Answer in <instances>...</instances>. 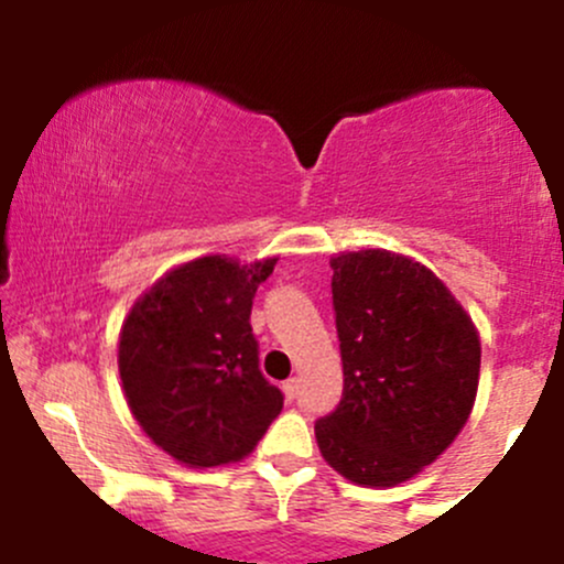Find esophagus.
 <instances>
[{
	"mask_svg": "<svg viewBox=\"0 0 564 564\" xmlns=\"http://www.w3.org/2000/svg\"><path fill=\"white\" fill-rule=\"evenodd\" d=\"M296 392H300V381H296V379H286V381H283V394H286L289 403L296 398Z\"/></svg>",
	"mask_w": 564,
	"mask_h": 564,
	"instance_id": "1",
	"label": "esophagus"
}]
</instances>
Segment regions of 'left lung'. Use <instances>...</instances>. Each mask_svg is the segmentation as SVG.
Instances as JSON below:
<instances>
[{
	"label": "left lung",
	"instance_id": "left-lung-1",
	"mask_svg": "<svg viewBox=\"0 0 564 564\" xmlns=\"http://www.w3.org/2000/svg\"><path fill=\"white\" fill-rule=\"evenodd\" d=\"M345 390L315 422L318 448L347 480H411L456 440L475 405L480 336L424 264L384 249L332 260Z\"/></svg>",
	"mask_w": 564,
	"mask_h": 564
}]
</instances>
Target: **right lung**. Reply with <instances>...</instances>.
<instances>
[{
    "mask_svg": "<svg viewBox=\"0 0 564 564\" xmlns=\"http://www.w3.org/2000/svg\"><path fill=\"white\" fill-rule=\"evenodd\" d=\"M273 260L200 257L134 302L119 339V373L145 435L187 467H219L254 451L283 392L260 371L251 302Z\"/></svg>",
    "mask_w": 564,
    "mask_h": 564,
    "instance_id": "add662e5",
    "label": "right lung"
}]
</instances>
